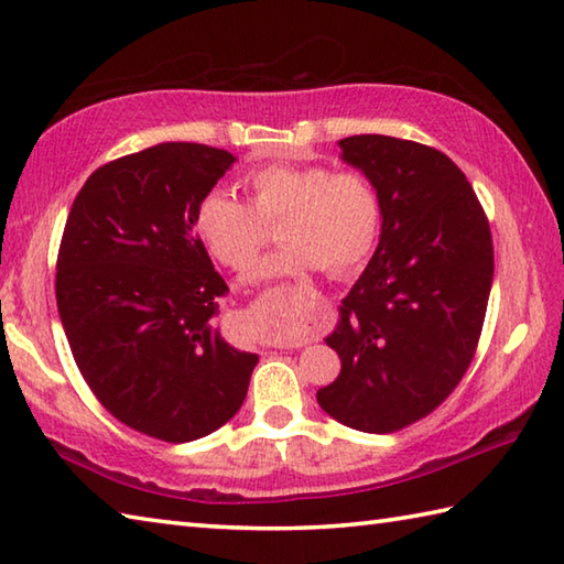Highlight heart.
I'll return each instance as SVG.
<instances>
[{
  "label": "heart",
  "instance_id": "b5f03b06",
  "mask_svg": "<svg viewBox=\"0 0 564 564\" xmlns=\"http://www.w3.org/2000/svg\"><path fill=\"white\" fill-rule=\"evenodd\" d=\"M249 203L213 187L195 205L193 229L213 257L229 269H247L281 219L285 245L251 271V283L303 279L325 267L345 275L369 257L381 231L379 187L361 171H335L317 163L263 165L245 175Z\"/></svg>",
  "mask_w": 564,
  "mask_h": 564
}]
</instances>
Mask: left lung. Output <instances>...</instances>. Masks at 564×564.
I'll return each mask as SVG.
<instances>
[{"label": "left lung", "instance_id": "left-lung-1", "mask_svg": "<svg viewBox=\"0 0 564 564\" xmlns=\"http://www.w3.org/2000/svg\"><path fill=\"white\" fill-rule=\"evenodd\" d=\"M341 161L379 187V247L325 341L341 371L317 391L337 423L393 433L443 403L479 345L494 281L489 219L467 175L423 143L359 134Z\"/></svg>", "mask_w": 564, "mask_h": 564}]
</instances>
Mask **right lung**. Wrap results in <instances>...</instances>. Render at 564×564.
<instances>
[{
    "label": "right lung",
    "mask_w": 564,
    "mask_h": 564,
    "mask_svg": "<svg viewBox=\"0 0 564 564\" xmlns=\"http://www.w3.org/2000/svg\"><path fill=\"white\" fill-rule=\"evenodd\" d=\"M235 161L183 141L117 159L85 181L63 231L55 301L77 369L117 421L165 443L231 421L259 361L215 327L229 289L193 229Z\"/></svg>",
    "instance_id": "right-lung-1"
}]
</instances>
